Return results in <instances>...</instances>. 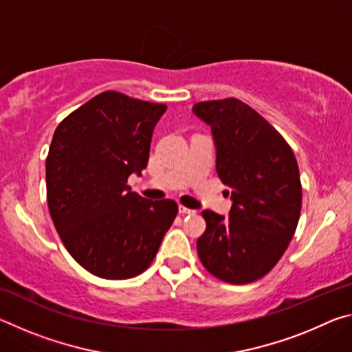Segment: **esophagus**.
<instances>
[{
  "mask_svg": "<svg viewBox=\"0 0 352 352\" xmlns=\"http://www.w3.org/2000/svg\"><path fill=\"white\" fill-rule=\"evenodd\" d=\"M178 211H180V214H183V216H192V214H195L194 210H189V208L186 206H178Z\"/></svg>",
  "mask_w": 352,
  "mask_h": 352,
  "instance_id": "34e87169",
  "label": "esophagus"
}]
</instances>
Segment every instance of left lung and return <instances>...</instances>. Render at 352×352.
Instances as JSON below:
<instances>
[{
    "label": "left lung",
    "mask_w": 352,
    "mask_h": 352,
    "mask_svg": "<svg viewBox=\"0 0 352 352\" xmlns=\"http://www.w3.org/2000/svg\"><path fill=\"white\" fill-rule=\"evenodd\" d=\"M192 111L211 127L216 170L233 200L228 217L201 212L199 258L225 283L258 281L281 259L300 220L296 158L276 129L239 99L199 102Z\"/></svg>",
    "instance_id": "obj_1"
}]
</instances>
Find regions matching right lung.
<instances>
[{
  "instance_id": "obj_1",
  "label": "right lung",
  "mask_w": 352,
  "mask_h": 352,
  "mask_svg": "<svg viewBox=\"0 0 352 352\" xmlns=\"http://www.w3.org/2000/svg\"><path fill=\"white\" fill-rule=\"evenodd\" d=\"M166 109L104 91L65 118L52 136L46 158L52 222L68 253L99 278L144 272L177 217L174 200H147L127 184L146 169Z\"/></svg>"
}]
</instances>
